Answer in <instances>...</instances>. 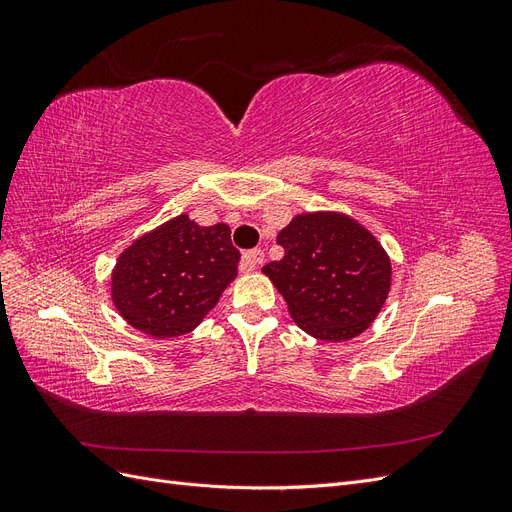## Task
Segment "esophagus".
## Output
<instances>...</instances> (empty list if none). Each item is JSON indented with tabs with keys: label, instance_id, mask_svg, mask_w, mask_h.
<instances>
[{
	"label": "esophagus",
	"instance_id": "esophagus-1",
	"mask_svg": "<svg viewBox=\"0 0 512 512\" xmlns=\"http://www.w3.org/2000/svg\"><path fill=\"white\" fill-rule=\"evenodd\" d=\"M262 260H265V252L262 250H247L243 252L241 256V262H239V269L241 271H254L258 265H262Z\"/></svg>",
	"mask_w": 512,
	"mask_h": 512
}]
</instances>
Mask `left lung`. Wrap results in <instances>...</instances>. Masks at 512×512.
Listing matches in <instances>:
<instances>
[{"label": "left lung", "instance_id": "8db88e82", "mask_svg": "<svg viewBox=\"0 0 512 512\" xmlns=\"http://www.w3.org/2000/svg\"><path fill=\"white\" fill-rule=\"evenodd\" d=\"M277 243L284 258L262 271L305 333L346 342L374 322L391 288V262L361 224L339 213H305Z\"/></svg>", "mask_w": 512, "mask_h": 512}]
</instances>
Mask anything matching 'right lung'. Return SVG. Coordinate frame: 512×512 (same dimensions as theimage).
Wrapping results in <instances>:
<instances>
[{"instance_id":"right-lung-1","label":"right lung","mask_w":512,"mask_h":512,"mask_svg":"<svg viewBox=\"0 0 512 512\" xmlns=\"http://www.w3.org/2000/svg\"><path fill=\"white\" fill-rule=\"evenodd\" d=\"M239 258L226 224L198 226L179 215L119 256L113 303L134 329L151 337L185 335L235 280Z\"/></svg>"}]
</instances>
